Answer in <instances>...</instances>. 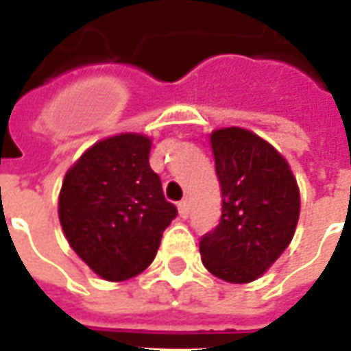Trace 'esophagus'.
<instances>
[{"mask_svg":"<svg viewBox=\"0 0 351 351\" xmlns=\"http://www.w3.org/2000/svg\"><path fill=\"white\" fill-rule=\"evenodd\" d=\"M188 213H190V205H188V201L182 199L180 203H178V215L182 218L188 217Z\"/></svg>","mask_w":351,"mask_h":351,"instance_id":"obj_1","label":"esophagus"}]
</instances>
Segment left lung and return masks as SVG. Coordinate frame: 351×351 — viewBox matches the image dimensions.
Listing matches in <instances>:
<instances>
[{
    "label": "left lung",
    "mask_w": 351,
    "mask_h": 351,
    "mask_svg": "<svg viewBox=\"0 0 351 351\" xmlns=\"http://www.w3.org/2000/svg\"><path fill=\"white\" fill-rule=\"evenodd\" d=\"M209 136L222 217L199 241L201 262L222 281L251 283L293 241L300 190L289 161L258 134L224 127Z\"/></svg>",
    "instance_id": "left-lung-1"
}]
</instances>
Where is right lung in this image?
I'll list each match as a JSON object with an SVG mask.
<instances>
[{"label":"right lung","mask_w":351,"mask_h":351,"mask_svg":"<svg viewBox=\"0 0 351 351\" xmlns=\"http://www.w3.org/2000/svg\"><path fill=\"white\" fill-rule=\"evenodd\" d=\"M152 138L119 133L95 142L66 171L58 220L75 254L100 279L148 268L176 209L150 167Z\"/></svg>","instance_id":"1"}]
</instances>
